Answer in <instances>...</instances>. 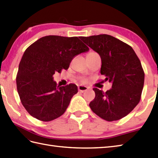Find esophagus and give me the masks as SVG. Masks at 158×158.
Masks as SVG:
<instances>
[{"instance_id":"1","label":"esophagus","mask_w":158,"mask_h":158,"mask_svg":"<svg viewBox=\"0 0 158 158\" xmlns=\"http://www.w3.org/2000/svg\"><path fill=\"white\" fill-rule=\"evenodd\" d=\"M78 89L79 91H81V92L83 93L84 91H85L88 89V87L86 86H84V85H79L78 87Z\"/></svg>"}]
</instances>
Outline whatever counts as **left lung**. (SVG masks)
<instances>
[{
  "label": "left lung",
  "instance_id": "1",
  "mask_svg": "<svg viewBox=\"0 0 158 158\" xmlns=\"http://www.w3.org/2000/svg\"><path fill=\"white\" fill-rule=\"evenodd\" d=\"M80 39L100 55L101 74L112 83L106 92L94 88L96 97L89 104L91 110L107 121L126 116L139 104L144 85L145 74L137 54L130 46L110 35Z\"/></svg>",
  "mask_w": 158,
  "mask_h": 158
}]
</instances>
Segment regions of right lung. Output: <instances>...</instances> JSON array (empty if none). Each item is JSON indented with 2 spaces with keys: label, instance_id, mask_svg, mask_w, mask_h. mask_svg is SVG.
<instances>
[{
  "label": "right lung",
  "instance_id": "add662e5",
  "mask_svg": "<svg viewBox=\"0 0 158 158\" xmlns=\"http://www.w3.org/2000/svg\"><path fill=\"white\" fill-rule=\"evenodd\" d=\"M89 48L77 37L47 35L29 46L21 58L16 83L22 104L28 113L48 122L63 114L78 92L75 84L57 85L55 73L67 69L76 55Z\"/></svg>",
  "mask_w": 158,
  "mask_h": 158
}]
</instances>
